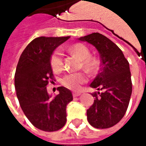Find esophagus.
Instances as JSON below:
<instances>
[{
    "label": "esophagus",
    "mask_w": 146,
    "mask_h": 146,
    "mask_svg": "<svg viewBox=\"0 0 146 146\" xmlns=\"http://www.w3.org/2000/svg\"><path fill=\"white\" fill-rule=\"evenodd\" d=\"M81 94H82L81 92H73V97H77V96H80Z\"/></svg>",
    "instance_id": "34e87169"
}]
</instances>
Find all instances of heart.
Segmentation results:
<instances>
[{
  "label": "heart",
  "mask_w": 146,
  "mask_h": 146,
  "mask_svg": "<svg viewBox=\"0 0 146 146\" xmlns=\"http://www.w3.org/2000/svg\"><path fill=\"white\" fill-rule=\"evenodd\" d=\"M70 54L75 55L81 60L84 69L89 72H93L98 65V60L91 56V52L88 47L81 44L73 45L70 48ZM50 63L52 70L54 72H60L63 69L62 54L59 49H57L52 53L50 59ZM87 80V76L84 73H70L62 77L61 83L66 88L71 90H76Z\"/></svg>",
  "instance_id": "heart-1"
}]
</instances>
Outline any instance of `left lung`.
<instances>
[{
	"mask_svg": "<svg viewBox=\"0 0 146 146\" xmlns=\"http://www.w3.org/2000/svg\"><path fill=\"white\" fill-rule=\"evenodd\" d=\"M95 46L101 58V68L90 86L94 103L87 110L89 123L95 128H109L120 121L128 107L132 83L128 61L112 40L99 33L80 37Z\"/></svg>",
	"mask_w": 146,
	"mask_h": 146,
	"instance_id": "left-lung-1",
	"label": "left lung"
}]
</instances>
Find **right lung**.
<instances>
[{"label": "right lung", "instance_id": "1", "mask_svg": "<svg viewBox=\"0 0 146 146\" xmlns=\"http://www.w3.org/2000/svg\"><path fill=\"white\" fill-rule=\"evenodd\" d=\"M70 36L36 37L24 49L15 74L18 100L27 119L44 131H56L66 122V106L72 92L58 87L59 94L51 98L47 85L54 80L50 59L58 46Z\"/></svg>", "mask_w": 146, "mask_h": 146}]
</instances>
